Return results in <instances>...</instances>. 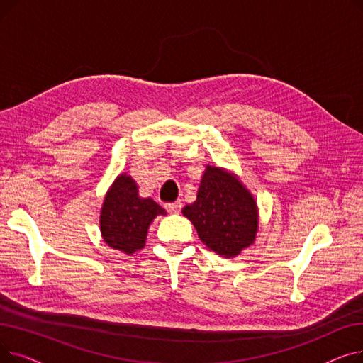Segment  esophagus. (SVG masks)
Segmentation results:
<instances>
[{
	"label": "esophagus",
	"instance_id": "1",
	"mask_svg": "<svg viewBox=\"0 0 363 363\" xmlns=\"http://www.w3.org/2000/svg\"><path fill=\"white\" fill-rule=\"evenodd\" d=\"M164 207H166V211H167L169 213H179L181 207H182V203H181V201L167 203V204H164Z\"/></svg>",
	"mask_w": 363,
	"mask_h": 363
}]
</instances>
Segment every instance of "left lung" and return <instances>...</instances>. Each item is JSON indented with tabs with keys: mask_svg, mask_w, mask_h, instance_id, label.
Listing matches in <instances>:
<instances>
[{
	"mask_svg": "<svg viewBox=\"0 0 363 363\" xmlns=\"http://www.w3.org/2000/svg\"><path fill=\"white\" fill-rule=\"evenodd\" d=\"M182 213L193 222L203 244L223 257H235L257 233V207L252 194L219 167L207 166L197 200Z\"/></svg>",
	"mask_w": 363,
	"mask_h": 363,
	"instance_id": "1",
	"label": "left lung"
}]
</instances>
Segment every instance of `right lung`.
I'll use <instances>...</instances> for the list:
<instances>
[{
	"instance_id": "obj_1",
	"label": "right lung",
	"mask_w": 363,
	"mask_h": 363,
	"mask_svg": "<svg viewBox=\"0 0 363 363\" xmlns=\"http://www.w3.org/2000/svg\"><path fill=\"white\" fill-rule=\"evenodd\" d=\"M157 215H166L155 200L140 199L132 178L121 175L106 196L100 216L104 241L114 250L130 255L143 249L148 225Z\"/></svg>"
}]
</instances>
